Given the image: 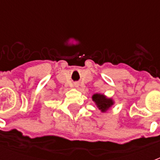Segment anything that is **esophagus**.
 Segmentation results:
<instances>
[{"instance_id":"esophagus-1","label":"esophagus","mask_w":160,"mask_h":160,"mask_svg":"<svg viewBox=\"0 0 160 160\" xmlns=\"http://www.w3.org/2000/svg\"><path fill=\"white\" fill-rule=\"evenodd\" d=\"M74 86L77 88L78 86H79V83H75V84H74Z\"/></svg>"}]
</instances>
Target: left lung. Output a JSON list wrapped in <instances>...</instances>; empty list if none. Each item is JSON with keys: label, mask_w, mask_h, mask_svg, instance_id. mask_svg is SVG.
<instances>
[{"label": "left lung", "mask_w": 160, "mask_h": 160, "mask_svg": "<svg viewBox=\"0 0 160 160\" xmlns=\"http://www.w3.org/2000/svg\"><path fill=\"white\" fill-rule=\"evenodd\" d=\"M93 101L97 105L99 109L101 112H106L107 109H109L112 105H114V100L110 98H107L105 95L102 94H95L92 96Z\"/></svg>", "instance_id": "8db88e82"}]
</instances>
